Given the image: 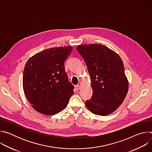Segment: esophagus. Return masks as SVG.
I'll list each match as a JSON object with an SVG mask.
<instances>
[{
	"label": "esophagus",
	"instance_id": "obj_1",
	"mask_svg": "<svg viewBox=\"0 0 152 152\" xmlns=\"http://www.w3.org/2000/svg\"><path fill=\"white\" fill-rule=\"evenodd\" d=\"M81 85H82L81 83H79L76 85V88H77L78 90H80V88H81Z\"/></svg>",
	"mask_w": 152,
	"mask_h": 152
}]
</instances>
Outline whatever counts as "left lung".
Listing matches in <instances>:
<instances>
[{
    "instance_id": "8db88e82",
    "label": "left lung",
    "mask_w": 152,
    "mask_h": 152,
    "mask_svg": "<svg viewBox=\"0 0 152 152\" xmlns=\"http://www.w3.org/2000/svg\"><path fill=\"white\" fill-rule=\"evenodd\" d=\"M77 52L87 66L93 95L85 105L92 113L107 115L115 111L128 91L122 59L114 51L100 44L77 46Z\"/></svg>"
}]
</instances>
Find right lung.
Masks as SVG:
<instances>
[{"instance_id": "right-lung-1", "label": "right lung", "mask_w": 152, "mask_h": 152, "mask_svg": "<svg viewBox=\"0 0 152 152\" xmlns=\"http://www.w3.org/2000/svg\"><path fill=\"white\" fill-rule=\"evenodd\" d=\"M72 46L53 48L34 55L25 64L23 86L28 100L37 111L54 115L64 109L74 93L64 62Z\"/></svg>"}]
</instances>
